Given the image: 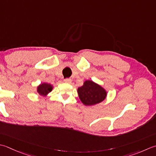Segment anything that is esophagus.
Segmentation results:
<instances>
[{
  "mask_svg": "<svg viewBox=\"0 0 156 156\" xmlns=\"http://www.w3.org/2000/svg\"><path fill=\"white\" fill-rule=\"evenodd\" d=\"M64 82H66V83H68L70 84L72 82V79L71 78H66L64 79Z\"/></svg>",
  "mask_w": 156,
  "mask_h": 156,
  "instance_id": "1",
  "label": "esophagus"
}]
</instances>
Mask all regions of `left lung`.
Masks as SVG:
<instances>
[{
  "instance_id": "1",
  "label": "left lung",
  "mask_w": 156,
  "mask_h": 156,
  "mask_svg": "<svg viewBox=\"0 0 156 156\" xmlns=\"http://www.w3.org/2000/svg\"><path fill=\"white\" fill-rule=\"evenodd\" d=\"M78 94L84 105H94L102 102L106 98V90L92 80H86L78 88Z\"/></svg>"
}]
</instances>
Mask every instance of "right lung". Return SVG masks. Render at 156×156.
Wrapping results in <instances>:
<instances>
[{"label": "right lung", "instance_id": "obj_1", "mask_svg": "<svg viewBox=\"0 0 156 156\" xmlns=\"http://www.w3.org/2000/svg\"><path fill=\"white\" fill-rule=\"evenodd\" d=\"M53 89V86L51 84L48 83H42L38 86L37 87V92L41 96H47V94L51 92Z\"/></svg>", "mask_w": 156, "mask_h": 156}]
</instances>
